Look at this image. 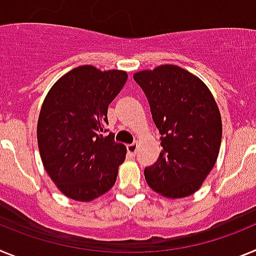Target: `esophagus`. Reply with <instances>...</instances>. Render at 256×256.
Segmentation results:
<instances>
[{
    "label": "esophagus",
    "mask_w": 256,
    "mask_h": 256,
    "mask_svg": "<svg viewBox=\"0 0 256 256\" xmlns=\"http://www.w3.org/2000/svg\"><path fill=\"white\" fill-rule=\"evenodd\" d=\"M137 148H138V142H133V144H130L128 146H126V151H128V154L132 156L136 155Z\"/></svg>",
    "instance_id": "34e87169"
}]
</instances>
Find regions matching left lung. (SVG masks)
<instances>
[{
	"label": "left lung",
	"instance_id": "8db88e82",
	"mask_svg": "<svg viewBox=\"0 0 256 256\" xmlns=\"http://www.w3.org/2000/svg\"><path fill=\"white\" fill-rule=\"evenodd\" d=\"M133 78L148 97L162 134L159 158L144 168L146 182L165 198H187L200 188L218 158V105L201 79L176 65L142 70Z\"/></svg>",
	"mask_w": 256,
	"mask_h": 256
}]
</instances>
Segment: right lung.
I'll return each mask as SVG.
<instances>
[{
	"instance_id": "right-lung-1",
	"label": "right lung",
	"mask_w": 256,
	"mask_h": 256,
	"mask_svg": "<svg viewBox=\"0 0 256 256\" xmlns=\"http://www.w3.org/2000/svg\"><path fill=\"white\" fill-rule=\"evenodd\" d=\"M126 82V72L83 65L61 76L42 104L37 126L40 159L69 198L87 202L114 186L126 148L112 133H104L108 104Z\"/></svg>"
}]
</instances>
